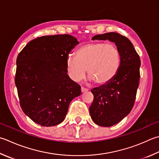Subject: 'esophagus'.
Returning <instances> with one entry per match:
<instances>
[{
    "label": "esophagus",
    "mask_w": 159,
    "mask_h": 159,
    "mask_svg": "<svg viewBox=\"0 0 159 159\" xmlns=\"http://www.w3.org/2000/svg\"><path fill=\"white\" fill-rule=\"evenodd\" d=\"M81 91H82V93H85V92H87L89 91V89H86L84 87H82V88H81Z\"/></svg>",
    "instance_id": "esophagus-1"
}]
</instances>
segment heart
<instances>
[{
	"mask_svg": "<svg viewBox=\"0 0 159 159\" xmlns=\"http://www.w3.org/2000/svg\"><path fill=\"white\" fill-rule=\"evenodd\" d=\"M66 69L70 78L80 82L86 73L89 80L104 84L114 78L120 66V55L116 45L106 42H91L81 46L75 57H67Z\"/></svg>",
	"mask_w": 159,
	"mask_h": 159,
	"instance_id": "heart-1",
	"label": "heart"
}]
</instances>
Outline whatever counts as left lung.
Wrapping results in <instances>:
<instances>
[{"label": "left lung", "mask_w": 159, "mask_h": 159, "mask_svg": "<svg viewBox=\"0 0 159 159\" xmlns=\"http://www.w3.org/2000/svg\"><path fill=\"white\" fill-rule=\"evenodd\" d=\"M92 39L112 41L120 55V66L114 78L91 90L94 96L89 107L92 120L100 126L111 127L132 109L139 85L140 60L131 41L118 33L98 34Z\"/></svg>", "instance_id": "left-lung-1"}]
</instances>
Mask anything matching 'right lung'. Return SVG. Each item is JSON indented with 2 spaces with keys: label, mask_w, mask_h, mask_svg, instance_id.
I'll return each mask as SVG.
<instances>
[{
  "label": "right lung",
  "mask_w": 159,
  "mask_h": 159,
  "mask_svg": "<svg viewBox=\"0 0 159 159\" xmlns=\"http://www.w3.org/2000/svg\"><path fill=\"white\" fill-rule=\"evenodd\" d=\"M79 43L69 34L43 36L26 45L16 59L15 84L23 111L44 127L64 121L81 86L68 75V54Z\"/></svg>",
  "instance_id": "add662e5"
}]
</instances>
